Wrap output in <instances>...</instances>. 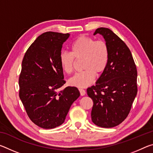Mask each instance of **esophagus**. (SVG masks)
I'll list each match as a JSON object with an SVG mask.
<instances>
[{
  "instance_id": "1",
  "label": "esophagus",
  "mask_w": 153,
  "mask_h": 153,
  "mask_svg": "<svg viewBox=\"0 0 153 153\" xmlns=\"http://www.w3.org/2000/svg\"><path fill=\"white\" fill-rule=\"evenodd\" d=\"M79 92H80V95H81V96H84L85 94H86V91H85L84 90L79 89Z\"/></svg>"
}]
</instances>
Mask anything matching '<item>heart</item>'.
I'll return each instance as SVG.
<instances>
[{
  "label": "heart",
  "mask_w": 153,
  "mask_h": 153,
  "mask_svg": "<svg viewBox=\"0 0 153 153\" xmlns=\"http://www.w3.org/2000/svg\"><path fill=\"white\" fill-rule=\"evenodd\" d=\"M71 53L62 51L59 59L62 68L65 73L71 74L74 71L76 61H82L84 71L69 80L72 86L86 88L94 82L96 75L102 74L108 63L109 50L107 43L102 40L82 35L75 40L71 45Z\"/></svg>",
  "instance_id": "obj_1"
}]
</instances>
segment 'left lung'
<instances>
[{"label": "left lung", "instance_id": "obj_1", "mask_svg": "<svg viewBox=\"0 0 153 153\" xmlns=\"http://www.w3.org/2000/svg\"><path fill=\"white\" fill-rule=\"evenodd\" d=\"M104 37L109 50L108 63L95 86L87 89L92 99V121L101 128L120 125L128 117L138 92L137 69L128 46L108 28L100 27L94 35Z\"/></svg>", "mask_w": 153, "mask_h": 153}]
</instances>
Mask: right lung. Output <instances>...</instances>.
I'll use <instances>...</instances> for the list:
<instances>
[{"mask_svg":"<svg viewBox=\"0 0 153 153\" xmlns=\"http://www.w3.org/2000/svg\"><path fill=\"white\" fill-rule=\"evenodd\" d=\"M69 33L47 32L36 38L25 53L19 77V98L36 126H61L71 105L79 97L76 87L65 84L59 56Z\"/></svg>","mask_w":153,"mask_h":153,"instance_id":"right-lung-1","label":"right lung"}]
</instances>
